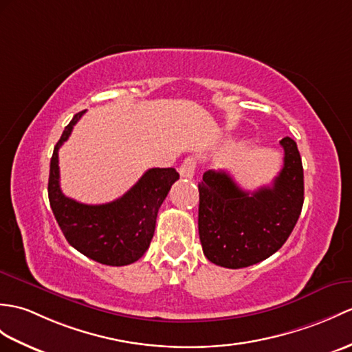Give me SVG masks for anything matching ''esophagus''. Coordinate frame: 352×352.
Returning a JSON list of instances; mask_svg holds the SVG:
<instances>
[{
	"label": "esophagus",
	"mask_w": 352,
	"mask_h": 352,
	"mask_svg": "<svg viewBox=\"0 0 352 352\" xmlns=\"http://www.w3.org/2000/svg\"><path fill=\"white\" fill-rule=\"evenodd\" d=\"M196 169V160L193 157H187L183 160L182 165L178 168V173L183 178H193Z\"/></svg>",
	"instance_id": "esophagus-1"
}]
</instances>
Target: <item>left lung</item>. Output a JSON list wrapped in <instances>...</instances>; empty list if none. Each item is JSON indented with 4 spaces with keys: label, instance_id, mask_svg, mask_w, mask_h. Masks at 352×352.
Wrapping results in <instances>:
<instances>
[{
    "label": "left lung",
    "instance_id": "obj_1",
    "mask_svg": "<svg viewBox=\"0 0 352 352\" xmlns=\"http://www.w3.org/2000/svg\"><path fill=\"white\" fill-rule=\"evenodd\" d=\"M283 168L272 186L246 192L225 170L210 169L199 187L198 230L204 255L225 268H243L272 256L288 240L305 201L297 144L280 141Z\"/></svg>",
    "mask_w": 352,
    "mask_h": 352
}]
</instances>
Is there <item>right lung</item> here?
<instances>
[{
  "instance_id": "right-lung-1",
  "label": "right lung",
  "mask_w": 352,
  "mask_h": 352,
  "mask_svg": "<svg viewBox=\"0 0 352 352\" xmlns=\"http://www.w3.org/2000/svg\"><path fill=\"white\" fill-rule=\"evenodd\" d=\"M84 112L72 118L54 148L47 183L49 202L72 248L104 265H129L148 249L159 208L179 175L174 168L148 169L121 198L100 206L67 198L60 187L58 150Z\"/></svg>"
}]
</instances>
